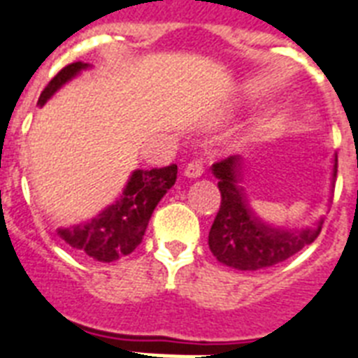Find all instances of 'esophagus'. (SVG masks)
Returning a JSON list of instances; mask_svg holds the SVG:
<instances>
[{
  "instance_id": "1",
  "label": "esophagus",
  "mask_w": 358,
  "mask_h": 358,
  "mask_svg": "<svg viewBox=\"0 0 358 358\" xmlns=\"http://www.w3.org/2000/svg\"><path fill=\"white\" fill-rule=\"evenodd\" d=\"M203 161L201 159H194V161L187 162V166H185V176L190 177V179H197V177L203 176Z\"/></svg>"
}]
</instances>
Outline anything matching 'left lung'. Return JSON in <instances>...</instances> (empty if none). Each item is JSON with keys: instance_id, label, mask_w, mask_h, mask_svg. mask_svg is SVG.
I'll return each instance as SVG.
<instances>
[{"instance_id": "8db88e82", "label": "left lung", "mask_w": 358, "mask_h": 358, "mask_svg": "<svg viewBox=\"0 0 358 358\" xmlns=\"http://www.w3.org/2000/svg\"><path fill=\"white\" fill-rule=\"evenodd\" d=\"M336 164L338 161L334 157L333 181L336 177ZM240 170L242 161L238 155L213 164L222 205L208 233V248L220 262L242 271L266 270L285 262L318 238L324 218H320L316 227L307 229L273 227L262 222L251 210L244 188L238 187Z\"/></svg>"}]
</instances>
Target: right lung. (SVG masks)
<instances>
[{
	"mask_svg": "<svg viewBox=\"0 0 358 358\" xmlns=\"http://www.w3.org/2000/svg\"><path fill=\"white\" fill-rule=\"evenodd\" d=\"M90 68L85 62H71L57 73L44 92L40 94L38 105L42 107L53 94ZM177 166L153 170H134L125 185L120 199L103 208L101 213L85 224L73 227H61L57 234L79 253L99 262H114L133 253L134 248L144 238L145 229L155 207L164 194L176 185Z\"/></svg>",
	"mask_w": 358,
	"mask_h": 358,
	"instance_id": "add662e5",
	"label": "right lung"
}]
</instances>
